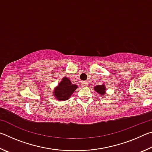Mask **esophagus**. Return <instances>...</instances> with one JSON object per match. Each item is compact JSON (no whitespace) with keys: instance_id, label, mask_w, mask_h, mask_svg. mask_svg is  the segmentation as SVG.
Listing matches in <instances>:
<instances>
[{"instance_id":"34e87169","label":"esophagus","mask_w":152,"mask_h":152,"mask_svg":"<svg viewBox=\"0 0 152 152\" xmlns=\"http://www.w3.org/2000/svg\"><path fill=\"white\" fill-rule=\"evenodd\" d=\"M87 82H86V81H84V82H81V86H82V87H84V86H86V85H87Z\"/></svg>"}]
</instances>
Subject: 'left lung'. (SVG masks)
<instances>
[{"mask_svg":"<svg viewBox=\"0 0 152 152\" xmlns=\"http://www.w3.org/2000/svg\"><path fill=\"white\" fill-rule=\"evenodd\" d=\"M94 91H96L98 93L100 94L102 96L105 94V92H106V87H105L104 84H101V85H97L94 87Z\"/></svg>","mask_w":152,"mask_h":152,"instance_id":"1","label":"left lung"}]
</instances>
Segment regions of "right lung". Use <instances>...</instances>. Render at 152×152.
Returning a JSON list of instances; mask_svg holds the SVG:
<instances>
[{
  "mask_svg": "<svg viewBox=\"0 0 152 152\" xmlns=\"http://www.w3.org/2000/svg\"><path fill=\"white\" fill-rule=\"evenodd\" d=\"M77 88L78 86L72 83L70 79L64 77L63 79L59 82L58 86L55 88L53 95L58 101H66L70 98Z\"/></svg>",
  "mask_w": 152,
  "mask_h": 152,
  "instance_id": "obj_1",
  "label": "right lung"
}]
</instances>
